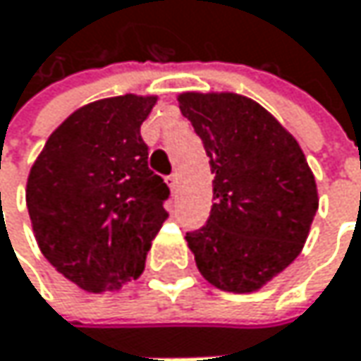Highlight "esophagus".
Listing matches in <instances>:
<instances>
[{
  "instance_id": "34e87169",
  "label": "esophagus",
  "mask_w": 361,
  "mask_h": 361,
  "mask_svg": "<svg viewBox=\"0 0 361 361\" xmlns=\"http://www.w3.org/2000/svg\"><path fill=\"white\" fill-rule=\"evenodd\" d=\"M168 185H170V189H172V191H176V189H178V172H172V174L168 176Z\"/></svg>"
}]
</instances>
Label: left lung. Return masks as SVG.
<instances>
[{"label":"left lung","mask_w":361,"mask_h":361,"mask_svg":"<svg viewBox=\"0 0 361 361\" xmlns=\"http://www.w3.org/2000/svg\"><path fill=\"white\" fill-rule=\"evenodd\" d=\"M178 104L216 174L209 216L187 243L214 287L255 291L303 247L318 209L314 174L299 143L249 97L185 93Z\"/></svg>","instance_id":"1"}]
</instances>
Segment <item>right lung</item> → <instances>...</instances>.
<instances>
[{
    "label": "right lung",
    "mask_w": 361,
    "mask_h": 361,
    "mask_svg": "<svg viewBox=\"0 0 361 361\" xmlns=\"http://www.w3.org/2000/svg\"><path fill=\"white\" fill-rule=\"evenodd\" d=\"M156 97L89 104L47 139L26 185L37 243L68 281L106 293L137 279L166 220L168 185L149 170L141 124Z\"/></svg>",
    "instance_id": "obj_1"
}]
</instances>
